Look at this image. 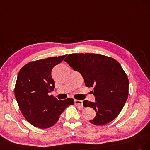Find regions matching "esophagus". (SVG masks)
Wrapping results in <instances>:
<instances>
[{"label": "esophagus", "mask_w": 150, "mask_h": 150, "mask_svg": "<svg viewBox=\"0 0 150 150\" xmlns=\"http://www.w3.org/2000/svg\"><path fill=\"white\" fill-rule=\"evenodd\" d=\"M74 102H75V104L76 106L80 107V108H83V102H82V100L75 99Z\"/></svg>", "instance_id": "1"}]
</instances>
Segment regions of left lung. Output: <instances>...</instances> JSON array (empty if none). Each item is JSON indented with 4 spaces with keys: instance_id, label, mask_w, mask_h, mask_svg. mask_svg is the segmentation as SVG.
I'll return each instance as SVG.
<instances>
[{
    "instance_id": "left-lung-1",
    "label": "left lung",
    "mask_w": 150,
    "mask_h": 150,
    "mask_svg": "<svg viewBox=\"0 0 150 150\" xmlns=\"http://www.w3.org/2000/svg\"><path fill=\"white\" fill-rule=\"evenodd\" d=\"M65 61L80 73L85 86L93 88L91 92L96 102L83 101L84 107L96 112L90 122L104 125L113 121L125 105L129 91V80L119 63L112 58L93 53L70 54Z\"/></svg>"
}]
</instances>
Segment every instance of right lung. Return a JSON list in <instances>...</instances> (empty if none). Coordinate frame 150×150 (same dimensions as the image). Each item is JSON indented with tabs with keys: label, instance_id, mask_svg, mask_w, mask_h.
Wrapping results in <instances>:
<instances>
[{
	"label": "right lung",
	"instance_id": "right-lung-1",
	"mask_svg": "<svg viewBox=\"0 0 150 150\" xmlns=\"http://www.w3.org/2000/svg\"><path fill=\"white\" fill-rule=\"evenodd\" d=\"M66 56L31 62L19 72L14 88L16 99L24 118L36 127L46 129L53 126L64 110L74 104L71 98L58 100L48 95L55 87L51 70Z\"/></svg>",
	"mask_w": 150,
	"mask_h": 150
}]
</instances>
